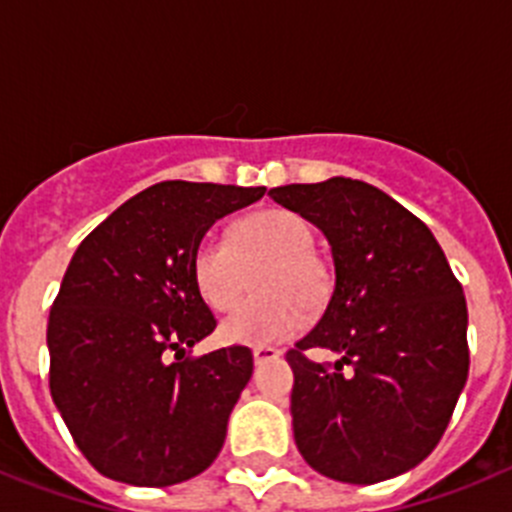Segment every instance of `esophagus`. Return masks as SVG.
<instances>
[{
    "label": "esophagus",
    "mask_w": 512,
    "mask_h": 512,
    "mask_svg": "<svg viewBox=\"0 0 512 512\" xmlns=\"http://www.w3.org/2000/svg\"><path fill=\"white\" fill-rule=\"evenodd\" d=\"M279 356H282V351H279V348H274V346H256V348H253V361H256V364H266V361H274V359H279Z\"/></svg>",
    "instance_id": "1"
}]
</instances>
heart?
Instances as JSON below:
<instances>
[{
	"instance_id": "obj_1",
	"label": "heart",
	"mask_w": 512,
	"mask_h": 512,
	"mask_svg": "<svg viewBox=\"0 0 512 512\" xmlns=\"http://www.w3.org/2000/svg\"><path fill=\"white\" fill-rule=\"evenodd\" d=\"M315 235L295 212L269 207L233 225L230 241L207 235L192 253V279L215 312L237 304L259 270L260 295L235 308L220 336L238 346H269L297 336L307 312H320L333 297V271L312 251Z\"/></svg>"
}]
</instances>
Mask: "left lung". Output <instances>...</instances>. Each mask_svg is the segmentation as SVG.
<instances>
[{
  "mask_svg": "<svg viewBox=\"0 0 512 512\" xmlns=\"http://www.w3.org/2000/svg\"><path fill=\"white\" fill-rule=\"evenodd\" d=\"M269 197L318 225L336 287L287 351L302 459L348 485L408 472L441 441L469 374L467 300L423 220L359 179L287 184ZM339 356L320 365L306 356Z\"/></svg>",
  "mask_w": 512,
  "mask_h": 512,
  "instance_id": "left-lung-1",
  "label": "left lung"
}]
</instances>
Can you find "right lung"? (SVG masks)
<instances>
[{"label":"right lung","mask_w":512,"mask_h":512,"mask_svg":"<svg viewBox=\"0 0 512 512\" xmlns=\"http://www.w3.org/2000/svg\"><path fill=\"white\" fill-rule=\"evenodd\" d=\"M264 192L153 184L76 248L48 318L51 397L104 477L179 485L223 449L253 356L246 346L183 356L217 325L194 287L192 253L215 220Z\"/></svg>","instance_id":"1"}]
</instances>
